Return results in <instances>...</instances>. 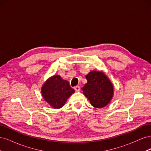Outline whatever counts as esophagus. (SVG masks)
<instances>
[{
  "label": "esophagus",
  "mask_w": 151,
  "mask_h": 151,
  "mask_svg": "<svg viewBox=\"0 0 151 151\" xmlns=\"http://www.w3.org/2000/svg\"><path fill=\"white\" fill-rule=\"evenodd\" d=\"M74 89L76 91V92H78V91H80V86H76V87H74Z\"/></svg>",
  "instance_id": "obj_1"
}]
</instances>
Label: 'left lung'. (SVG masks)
I'll return each instance as SVG.
<instances>
[{"label":"left lung","mask_w":151,"mask_h":151,"mask_svg":"<svg viewBox=\"0 0 151 151\" xmlns=\"http://www.w3.org/2000/svg\"><path fill=\"white\" fill-rule=\"evenodd\" d=\"M88 81L81 89L93 107L102 108L110 103L114 94L113 85L102 71L93 70L86 76Z\"/></svg>","instance_id":"1"}]
</instances>
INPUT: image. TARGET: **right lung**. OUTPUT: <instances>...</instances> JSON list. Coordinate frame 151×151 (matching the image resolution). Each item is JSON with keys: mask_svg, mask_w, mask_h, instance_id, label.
Returning <instances> with one entry per match:
<instances>
[{"mask_svg": "<svg viewBox=\"0 0 151 151\" xmlns=\"http://www.w3.org/2000/svg\"><path fill=\"white\" fill-rule=\"evenodd\" d=\"M41 91L45 101L55 109L63 106L67 99L75 92L68 82L59 75L49 77L43 84Z\"/></svg>", "mask_w": 151, "mask_h": 151, "instance_id": "add662e5", "label": "right lung"}]
</instances>
